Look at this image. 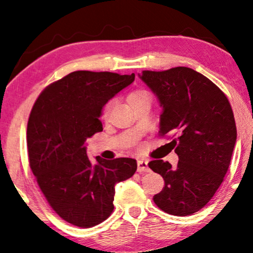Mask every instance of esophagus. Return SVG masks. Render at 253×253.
I'll return each mask as SVG.
<instances>
[{
  "label": "esophagus",
  "instance_id": "obj_1",
  "mask_svg": "<svg viewBox=\"0 0 253 253\" xmlns=\"http://www.w3.org/2000/svg\"><path fill=\"white\" fill-rule=\"evenodd\" d=\"M138 172L139 173L149 172L148 162L145 161V159H140V161H138Z\"/></svg>",
  "mask_w": 253,
  "mask_h": 253
}]
</instances>
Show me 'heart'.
I'll return each instance as SVG.
<instances>
[{"label":"heart","instance_id":"b5f03b06","mask_svg":"<svg viewBox=\"0 0 253 253\" xmlns=\"http://www.w3.org/2000/svg\"><path fill=\"white\" fill-rule=\"evenodd\" d=\"M143 97H148V94L145 90H135V91H132L131 94H129V96H127V102H129V104L131 105H134L137 102H139L140 99L143 98ZM111 104L112 102H108L105 104V106L103 108V116H106L108 111H110L111 108Z\"/></svg>","mask_w":253,"mask_h":253}]
</instances>
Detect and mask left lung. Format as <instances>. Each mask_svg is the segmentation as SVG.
<instances>
[{"label":"left lung","mask_w":253,"mask_h":253,"mask_svg":"<svg viewBox=\"0 0 253 253\" xmlns=\"http://www.w3.org/2000/svg\"><path fill=\"white\" fill-rule=\"evenodd\" d=\"M139 77L157 96L163 107L159 134H173L169 145L178 156L176 167L163 159L148 164L165 181L154 203L170 215H191L209 203L230 166L236 142L231 104L212 81L190 68Z\"/></svg>","instance_id":"1"}]
</instances>
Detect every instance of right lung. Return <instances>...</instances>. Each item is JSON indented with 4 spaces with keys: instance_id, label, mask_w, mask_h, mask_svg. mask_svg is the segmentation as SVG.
<instances>
[{
    "instance_id": "obj_1",
    "label": "right lung",
    "mask_w": 253,
    "mask_h": 253,
    "mask_svg": "<svg viewBox=\"0 0 253 253\" xmlns=\"http://www.w3.org/2000/svg\"><path fill=\"white\" fill-rule=\"evenodd\" d=\"M134 81V73L75 71L46 87L35 102L27 126L29 165L42 192L62 219L92 227L111 215L119 182L137 170V161L96 157L86 141L103 131L102 110Z\"/></svg>"
}]
</instances>
